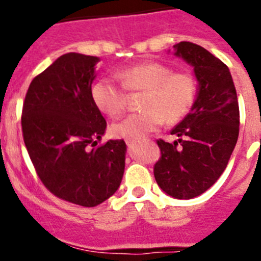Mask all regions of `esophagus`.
<instances>
[{
	"label": "esophagus",
	"instance_id": "esophagus-1",
	"mask_svg": "<svg viewBox=\"0 0 261 261\" xmlns=\"http://www.w3.org/2000/svg\"><path fill=\"white\" fill-rule=\"evenodd\" d=\"M126 144H127L128 146H133L134 144H135V141H133V140H126Z\"/></svg>",
	"mask_w": 261,
	"mask_h": 261
}]
</instances>
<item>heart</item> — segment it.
Segmentation results:
<instances>
[{"instance_id":"obj_1","label":"heart","mask_w":261,"mask_h":261,"mask_svg":"<svg viewBox=\"0 0 261 261\" xmlns=\"http://www.w3.org/2000/svg\"><path fill=\"white\" fill-rule=\"evenodd\" d=\"M123 88L145 92L141 114L130 115L112 125V135L126 140H140L156 131L163 122L177 123L191 111L197 93L196 80L188 73L174 72L163 63H141L120 72ZM114 81L102 78L91 88L94 105L109 117H118L126 109V93Z\"/></svg>"}]
</instances>
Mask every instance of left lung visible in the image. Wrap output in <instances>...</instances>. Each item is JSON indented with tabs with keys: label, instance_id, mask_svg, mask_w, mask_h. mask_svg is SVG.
Here are the masks:
<instances>
[{
	"label": "left lung",
	"instance_id": "1",
	"mask_svg": "<svg viewBox=\"0 0 261 261\" xmlns=\"http://www.w3.org/2000/svg\"><path fill=\"white\" fill-rule=\"evenodd\" d=\"M173 48L175 57L193 68L198 86L191 112L170 133L178 141L158 140L162 158L154 175L168 196L191 199L211 188L227 167L238 143L240 114L227 65L189 41Z\"/></svg>",
	"mask_w": 261,
	"mask_h": 261
}]
</instances>
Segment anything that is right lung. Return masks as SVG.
<instances>
[{
    "label": "right lung",
    "mask_w": 261,
    "mask_h": 261,
    "mask_svg": "<svg viewBox=\"0 0 261 261\" xmlns=\"http://www.w3.org/2000/svg\"><path fill=\"white\" fill-rule=\"evenodd\" d=\"M98 57L67 53L30 83L22 107V135L44 186L59 198L94 207L120 187L126 144L97 146L106 120L91 96Z\"/></svg>",
    "instance_id": "right-lung-1"
}]
</instances>
